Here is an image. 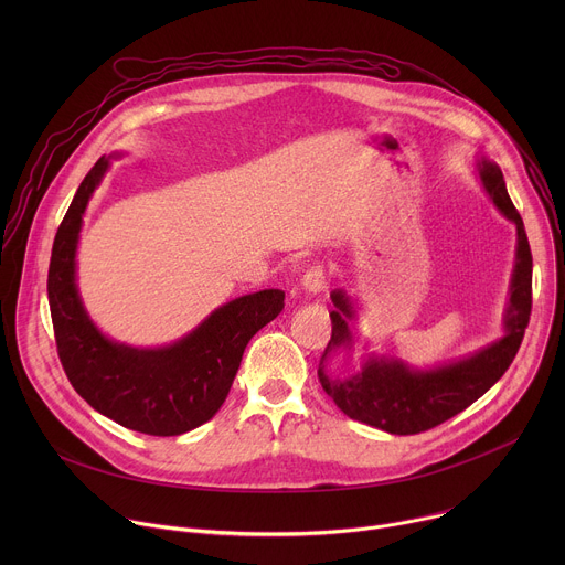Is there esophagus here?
I'll return each instance as SVG.
<instances>
[{"mask_svg":"<svg viewBox=\"0 0 565 565\" xmlns=\"http://www.w3.org/2000/svg\"><path fill=\"white\" fill-rule=\"evenodd\" d=\"M299 286H301V290L303 292H308V295H317V292H321L327 288V277H324V268H321L319 264H315V266H310L303 275H301V279H299Z\"/></svg>","mask_w":565,"mask_h":565,"instance_id":"34e87169","label":"esophagus"}]
</instances>
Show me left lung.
<instances>
[{"label":"left lung","mask_w":565,"mask_h":565,"mask_svg":"<svg viewBox=\"0 0 565 565\" xmlns=\"http://www.w3.org/2000/svg\"><path fill=\"white\" fill-rule=\"evenodd\" d=\"M476 174L497 210L516 227L514 266L503 310V335L462 358L431 366H414L397 355L369 351L360 369L349 375H335L329 362L338 353H353V321H358V301L335 288L331 301L333 335L319 360V382L335 405L353 420L395 436L427 431L476 402L490 391L512 364L532 310V253L523 218L510 201L503 172L494 160L480 156Z\"/></svg>","instance_id":"left-lung-1"}]
</instances>
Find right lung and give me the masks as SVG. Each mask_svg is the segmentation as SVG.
I'll list each match as a JSON object with an SVG mask.
<instances>
[{"instance_id": "1", "label": "right lung", "mask_w": 565, "mask_h": 565, "mask_svg": "<svg viewBox=\"0 0 565 565\" xmlns=\"http://www.w3.org/2000/svg\"><path fill=\"white\" fill-rule=\"evenodd\" d=\"M118 156L98 158L53 241L46 290L57 353L73 388L98 414L138 434L181 436L221 409L248 342L284 310V290L236 297L163 347L105 335L77 288V244L89 201Z\"/></svg>"}]
</instances>
